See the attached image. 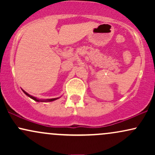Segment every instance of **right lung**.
<instances>
[{
    "label": "right lung",
    "instance_id": "add662e5",
    "mask_svg": "<svg viewBox=\"0 0 155 155\" xmlns=\"http://www.w3.org/2000/svg\"><path fill=\"white\" fill-rule=\"evenodd\" d=\"M22 91L24 92V93L26 95H28V97H31V98L33 99V100L35 101H37V102H44V101H45V102H46V101H47V102H51V101H55V100H57V99H58V98H51V99H47V100H38V99H37L36 97H33V96H32L31 95H29V94H28V93H27V92L25 91H24V90H22Z\"/></svg>",
    "mask_w": 155,
    "mask_h": 155
}]
</instances>
